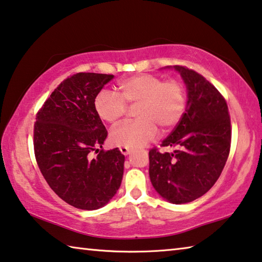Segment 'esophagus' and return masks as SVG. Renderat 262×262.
Segmentation results:
<instances>
[{"instance_id":"obj_1","label":"esophagus","mask_w":262,"mask_h":262,"mask_svg":"<svg viewBox=\"0 0 262 262\" xmlns=\"http://www.w3.org/2000/svg\"><path fill=\"white\" fill-rule=\"evenodd\" d=\"M120 151H121V154H122V155H125V156H127V155H129V154H130L132 149L127 148V147H121V148H120Z\"/></svg>"}]
</instances>
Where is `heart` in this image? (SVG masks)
I'll use <instances>...</instances> for the list:
<instances>
[{
    "instance_id": "obj_1",
    "label": "heart",
    "mask_w": 262,
    "mask_h": 262,
    "mask_svg": "<svg viewBox=\"0 0 262 262\" xmlns=\"http://www.w3.org/2000/svg\"><path fill=\"white\" fill-rule=\"evenodd\" d=\"M118 89L119 95L101 90L95 98L96 113L111 125L126 114L127 105H136V120L122 122L111 132L110 141L117 147L140 148L157 136L158 127L164 132L174 128L185 113L187 95L178 79L164 81L156 75L141 74L123 79Z\"/></svg>"
}]
</instances>
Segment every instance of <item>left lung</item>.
Instances as JSON below:
<instances>
[{
	"mask_svg": "<svg viewBox=\"0 0 262 262\" xmlns=\"http://www.w3.org/2000/svg\"><path fill=\"white\" fill-rule=\"evenodd\" d=\"M187 86V106L162 142L172 152L149 151V176L157 193L171 203L196 200L220 178L231 147V121L221 92L193 69L174 66Z\"/></svg>",
	"mask_w": 262,
	"mask_h": 262,
	"instance_id": "left-lung-1",
	"label": "left lung"
}]
</instances>
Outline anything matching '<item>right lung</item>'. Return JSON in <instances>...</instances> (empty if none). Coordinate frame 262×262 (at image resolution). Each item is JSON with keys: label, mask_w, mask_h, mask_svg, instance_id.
<instances>
[{"label": "right lung", "mask_w": 262, "mask_h": 262, "mask_svg": "<svg viewBox=\"0 0 262 262\" xmlns=\"http://www.w3.org/2000/svg\"><path fill=\"white\" fill-rule=\"evenodd\" d=\"M114 76L78 73L66 78L38 111L34 156L57 196L78 209L105 206L121 185L125 156L103 149L107 130L95 110V98ZM98 153L96 159L90 152Z\"/></svg>", "instance_id": "add662e5"}]
</instances>
